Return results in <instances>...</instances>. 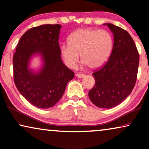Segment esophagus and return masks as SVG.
<instances>
[{"label": "esophagus", "instance_id": "34e87169", "mask_svg": "<svg viewBox=\"0 0 149 149\" xmlns=\"http://www.w3.org/2000/svg\"><path fill=\"white\" fill-rule=\"evenodd\" d=\"M75 75H76V77H77V78H82V77L85 76V74H83V73H77Z\"/></svg>", "mask_w": 149, "mask_h": 149}]
</instances>
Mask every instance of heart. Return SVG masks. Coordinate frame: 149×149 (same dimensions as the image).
I'll list each match as a JSON object with an SVG mask.
<instances>
[{
    "label": "heart",
    "instance_id": "1",
    "mask_svg": "<svg viewBox=\"0 0 149 149\" xmlns=\"http://www.w3.org/2000/svg\"><path fill=\"white\" fill-rule=\"evenodd\" d=\"M112 34L106 30L81 28L68 37V43L60 47L63 60L68 68H74L79 60L89 68L96 69L109 60L113 49Z\"/></svg>",
    "mask_w": 149,
    "mask_h": 149
}]
</instances>
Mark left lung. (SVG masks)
I'll return each instance as SVG.
<instances>
[{"instance_id":"1","label":"left lung","mask_w":149,"mask_h":149,"mask_svg":"<svg viewBox=\"0 0 149 149\" xmlns=\"http://www.w3.org/2000/svg\"><path fill=\"white\" fill-rule=\"evenodd\" d=\"M114 36L112 54L106 64L92 75L95 85L89 91L93 104L102 109H111L121 104L135 86L139 54L130 34L112 24H104Z\"/></svg>"}]
</instances>
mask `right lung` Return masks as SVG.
I'll return each instance as SVG.
<instances>
[{"label": "right lung", "mask_w": 149, "mask_h": 149, "mask_svg": "<svg viewBox=\"0 0 149 149\" xmlns=\"http://www.w3.org/2000/svg\"><path fill=\"white\" fill-rule=\"evenodd\" d=\"M61 27L60 24H45L30 28L20 38L13 56L16 87L24 98L40 109L54 107L74 77L61 59L58 42ZM36 53L42 55L44 64L35 73L28 68V64Z\"/></svg>", "instance_id": "obj_1"}]
</instances>
